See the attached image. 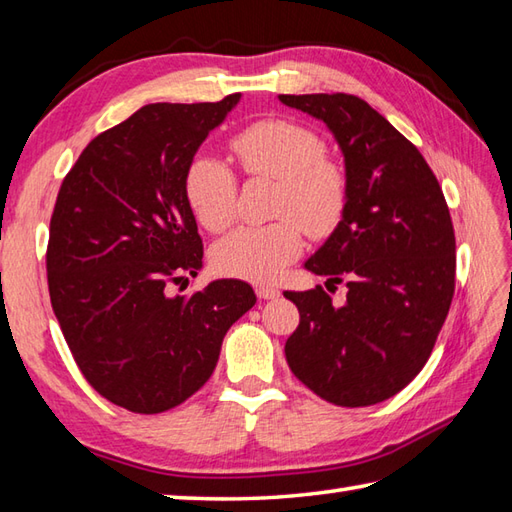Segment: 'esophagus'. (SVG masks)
Instances as JSON below:
<instances>
[{
    "label": "esophagus",
    "mask_w": 512,
    "mask_h": 512,
    "mask_svg": "<svg viewBox=\"0 0 512 512\" xmlns=\"http://www.w3.org/2000/svg\"><path fill=\"white\" fill-rule=\"evenodd\" d=\"M255 292H257L259 299H277L281 295V292L273 286H257Z\"/></svg>",
    "instance_id": "obj_1"
}]
</instances>
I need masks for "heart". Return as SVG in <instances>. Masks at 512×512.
<instances>
[{
  "label": "heart",
  "instance_id": "obj_1",
  "mask_svg": "<svg viewBox=\"0 0 512 512\" xmlns=\"http://www.w3.org/2000/svg\"><path fill=\"white\" fill-rule=\"evenodd\" d=\"M231 154L248 178L277 182L275 222L239 226L213 248L217 273L250 281H273L312 239L330 237L350 202L347 171L325 156V140L312 129L281 118L248 125L231 138ZM184 193L198 222L220 233L233 222L237 178L224 160L195 156L184 176Z\"/></svg>",
  "mask_w": 512,
  "mask_h": 512
}]
</instances>
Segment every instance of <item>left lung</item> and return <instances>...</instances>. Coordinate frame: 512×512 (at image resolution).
Here are the masks:
<instances>
[{
  "mask_svg": "<svg viewBox=\"0 0 512 512\" xmlns=\"http://www.w3.org/2000/svg\"><path fill=\"white\" fill-rule=\"evenodd\" d=\"M330 127L345 156L350 202L306 268L345 284L284 292L299 310L286 361L339 407L376 405L429 361L455 292V233L438 178L416 145L354 94H279ZM328 281V284H330Z\"/></svg>",
  "mask_w": 512,
  "mask_h": 512,
  "instance_id": "obj_1",
  "label": "left lung"
}]
</instances>
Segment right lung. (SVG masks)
<instances>
[{"label": "right lung", "instance_id": "add662e5", "mask_svg": "<svg viewBox=\"0 0 512 512\" xmlns=\"http://www.w3.org/2000/svg\"><path fill=\"white\" fill-rule=\"evenodd\" d=\"M239 96L140 107L92 138L61 182L46 250L52 310L85 380L127 411L151 416L191 398L257 301L239 279L169 295L204 255L187 167Z\"/></svg>", "mask_w": 512, "mask_h": 512}]
</instances>
